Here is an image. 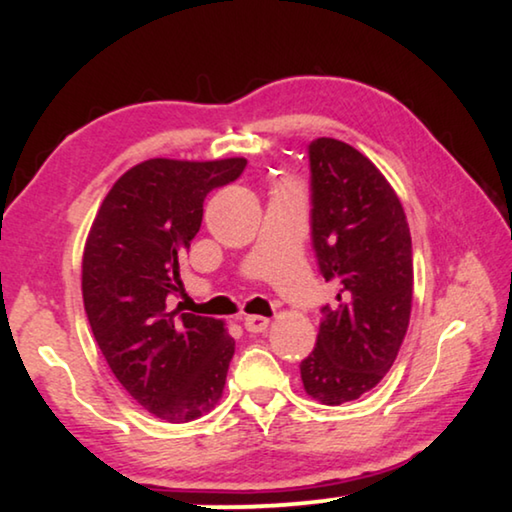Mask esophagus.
<instances>
[{"label": "esophagus", "mask_w": 512, "mask_h": 512, "mask_svg": "<svg viewBox=\"0 0 512 512\" xmlns=\"http://www.w3.org/2000/svg\"><path fill=\"white\" fill-rule=\"evenodd\" d=\"M270 326L268 317H261V314H251V317H244V328L249 333H265Z\"/></svg>", "instance_id": "esophagus-1"}]
</instances>
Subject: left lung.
Returning <instances> with one entry per match:
<instances>
[{
	"instance_id": "1",
	"label": "left lung",
	"mask_w": 512,
	"mask_h": 512,
	"mask_svg": "<svg viewBox=\"0 0 512 512\" xmlns=\"http://www.w3.org/2000/svg\"><path fill=\"white\" fill-rule=\"evenodd\" d=\"M312 244L326 282L340 284L321 314L317 347L300 363L305 394L356 401L382 382L408 333L412 240L384 174L340 139L310 144Z\"/></svg>"
}]
</instances>
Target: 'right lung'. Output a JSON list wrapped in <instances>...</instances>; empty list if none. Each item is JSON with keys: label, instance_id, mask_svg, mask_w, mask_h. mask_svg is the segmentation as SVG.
Returning <instances> with one entry per match:
<instances>
[{"label": "right lung", "instance_id": "1", "mask_svg": "<svg viewBox=\"0 0 512 512\" xmlns=\"http://www.w3.org/2000/svg\"><path fill=\"white\" fill-rule=\"evenodd\" d=\"M247 160L151 158L111 186L83 247V305L111 373L153 417L193 422L219 405L235 340L221 319L167 310L212 188Z\"/></svg>", "mask_w": 512, "mask_h": 512}]
</instances>
